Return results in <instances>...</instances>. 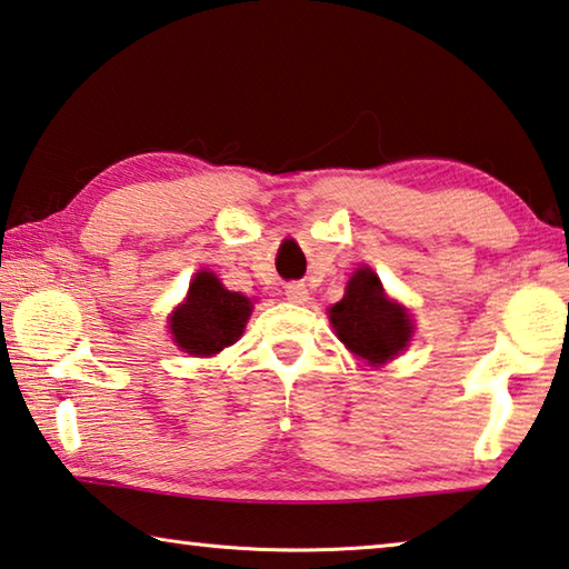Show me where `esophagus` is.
<instances>
[{"instance_id": "34e87169", "label": "esophagus", "mask_w": 569, "mask_h": 569, "mask_svg": "<svg viewBox=\"0 0 569 569\" xmlns=\"http://www.w3.org/2000/svg\"><path fill=\"white\" fill-rule=\"evenodd\" d=\"M306 296H309V291H306L303 283H288V286H286V299H288V301L303 303Z\"/></svg>"}]
</instances>
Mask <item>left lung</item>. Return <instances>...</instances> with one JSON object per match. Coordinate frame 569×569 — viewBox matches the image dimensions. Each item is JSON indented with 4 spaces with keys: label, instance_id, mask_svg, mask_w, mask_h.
<instances>
[{
    "label": "left lung",
    "instance_id": "8db88e82",
    "mask_svg": "<svg viewBox=\"0 0 569 569\" xmlns=\"http://www.w3.org/2000/svg\"><path fill=\"white\" fill-rule=\"evenodd\" d=\"M337 337L369 365H382L410 341V317L382 291L380 278L369 268H359L349 278L347 293L329 309Z\"/></svg>",
    "mask_w": 569,
    "mask_h": 569
}]
</instances>
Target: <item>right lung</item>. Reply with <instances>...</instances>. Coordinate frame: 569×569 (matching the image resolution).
<instances>
[{"instance_id": "obj_1", "label": "right lung", "mask_w": 569, "mask_h": 569, "mask_svg": "<svg viewBox=\"0 0 569 569\" xmlns=\"http://www.w3.org/2000/svg\"><path fill=\"white\" fill-rule=\"evenodd\" d=\"M252 311L250 299L242 293L228 291L218 276H194L189 286L187 301L171 317V337L192 357L218 355L224 347L236 345Z\"/></svg>"}]
</instances>
